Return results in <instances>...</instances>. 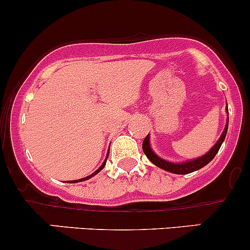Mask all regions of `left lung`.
I'll return each instance as SVG.
<instances>
[{
    "label": "left lung",
    "instance_id": "obj_1",
    "mask_svg": "<svg viewBox=\"0 0 250 250\" xmlns=\"http://www.w3.org/2000/svg\"><path fill=\"white\" fill-rule=\"evenodd\" d=\"M227 114H229V110H228V107H227ZM228 125H229V115H228V122H227V125H225V129H224V132H223L222 136L219 138V140L215 143V145L212 147V148L209 149L206 154L199 157V158L187 160V162H183V163L167 162V160L160 158V157L157 156V154L152 151L151 145H149V136L148 135L144 139L143 151H144V153L146 154L147 158L151 160L154 165H157V167H160V169L165 170V171L172 172V173H177V175H186V173H190L193 171H196V170L201 169V167H204L205 165L208 164V163L214 158L215 154H217L218 151H219L220 146H222L223 141L225 140V136H227V132H228Z\"/></svg>",
    "mask_w": 250,
    "mask_h": 250
}]
</instances>
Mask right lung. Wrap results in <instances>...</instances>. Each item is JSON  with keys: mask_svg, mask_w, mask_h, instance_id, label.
<instances>
[{"mask_svg": "<svg viewBox=\"0 0 250 250\" xmlns=\"http://www.w3.org/2000/svg\"><path fill=\"white\" fill-rule=\"evenodd\" d=\"M107 157L109 156H106V158H105V160L103 162V164L101 165V167H99L98 170H96V171H94L93 173H92V175H90V176H87V177H83V178H80V180H74V181H68V183H77V182H83V181H86V180H90L91 177H93L94 175H97V173H98L99 171H101L102 169H103V167H105V163H106V159H107Z\"/></svg>", "mask_w": 250, "mask_h": 250, "instance_id": "1", "label": "right lung"}]
</instances>
